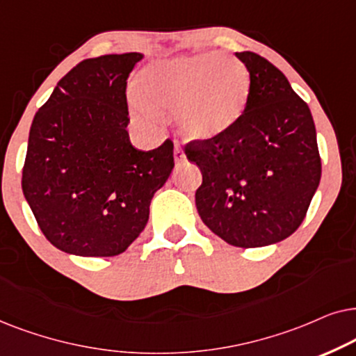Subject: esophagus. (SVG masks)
Returning <instances> with one entry per match:
<instances>
[{"instance_id":"obj_1","label":"esophagus","mask_w":356,"mask_h":356,"mask_svg":"<svg viewBox=\"0 0 356 356\" xmlns=\"http://www.w3.org/2000/svg\"><path fill=\"white\" fill-rule=\"evenodd\" d=\"M174 159H175V163H177V164H181V163H184V161H186V153H184L182 148H179L177 145L174 146Z\"/></svg>"}]
</instances>
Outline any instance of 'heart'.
I'll return each instance as SVG.
<instances>
[{
    "label": "heart",
    "mask_w": 356,
    "mask_h": 356,
    "mask_svg": "<svg viewBox=\"0 0 356 356\" xmlns=\"http://www.w3.org/2000/svg\"><path fill=\"white\" fill-rule=\"evenodd\" d=\"M136 99L153 112H174L187 141H211L227 134L248 106L250 74L238 58L215 51L177 55L141 70Z\"/></svg>",
    "instance_id": "heart-1"
}]
</instances>
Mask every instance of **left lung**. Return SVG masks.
<instances>
[{
  "mask_svg": "<svg viewBox=\"0 0 356 356\" xmlns=\"http://www.w3.org/2000/svg\"><path fill=\"white\" fill-rule=\"evenodd\" d=\"M250 91L239 122L220 138L192 141L186 156L202 170V221L227 244L264 248L300 227L319 187L321 158L307 104L277 66L252 51Z\"/></svg>",
  "mask_w": 356,
  "mask_h": 356,
  "instance_id": "obj_1",
  "label": "left lung"
}]
</instances>
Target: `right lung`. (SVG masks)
I'll list each match as a JSON object with an SVG mask.
<instances>
[{
    "instance_id": "obj_1",
    "label": "right lung",
    "mask_w": 356,
    "mask_h": 356,
    "mask_svg": "<svg viewBox=\"0 0 356 356\" xmlns=\"http://www.w3.org/2000/svg\"><path fill=\"white\" fill-rule=\"evenodd\" d=\"M143 54L78 63L31 125L22 192L42 233L66 254L112 257L138 238L174 169V145L130 141L127 79Z\"/></svg>"
}]
</instances>
